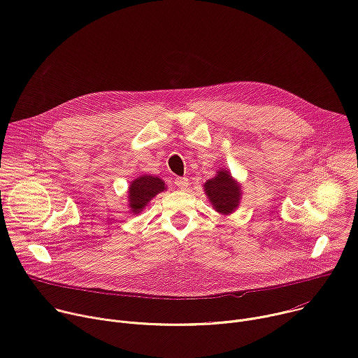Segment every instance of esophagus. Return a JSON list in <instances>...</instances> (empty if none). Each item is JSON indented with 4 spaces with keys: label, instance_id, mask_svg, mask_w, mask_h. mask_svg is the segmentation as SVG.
Listing matches in <instances>:
<instances>
[{
    "label": "esophagus",
    "instance_id": "34e87169",
    "mask_svg": "<svg viewBox=\"0 0 358 358\" xmlns=\"http://www.w3.org/2000/svg\"><path fill=\"white\" fill-rule=\"evenodd\" d=\"M176 185H177L180 189H188V187H189L188 178H185V177H177V178H176Z\"/></svg>",
    "mask_w": 358,
    "mask_h": 358
}]
</instances>
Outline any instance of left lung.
<instances>
[{
    "label": "left lung",
    "instance_id": "left-lung-1",
    "mask_svg": "<svg viewBox=\"0 0 358 358\" xmlns=\"http://www.w3.org/2000/svg\"><path fill=\"white\" fill-rule=\"evenodd\" d=\"M203 192L218 214L231 215L241 203L242 185L232 177L228 169H220L214 178L203 184Z\"/></svg>",
    "mask_w": 358,
    "mask_h": 358
}]
</instances>
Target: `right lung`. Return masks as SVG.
Listing matches in <instances>:
<instances>
[{"label":"right lung","mask_w":358,"mask_h":358,"mask_svg":"<svg viewBox=\"0 0 358 358\" xmlns=\"http://www.w3.org/2000/svg\"><path fill=\"white\" fill-rule=\"evenodd\" d=\"M166 189H167L166 182L157 176L143 174L134 178L130 182L129 191H127L129 213L133 215L140 214L148 206V202L152 198H156V195H159Z\"/></svg>","instance_id":"1"}]
</instances>
